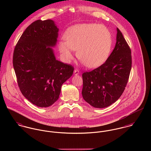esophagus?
I'll return each instance as SVG.
<instances>
[{
    "mask_svg": "<svg viewBox=\"0 0 151 151\" xmlns=\"http://www.w3.org/2000/svg\"><path fill=\"white\" fill-rule=\"evenodd\" d=\"M79 71H78V70H77V69H75L74 70V75H78V74H79Z\"/></svg>",
    "mask_w": 151,
    "mask_h": 151,
    "instance_id": "1",
    "label": "esophagus"
}]
</instances>
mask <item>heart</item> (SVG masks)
<instances>
[{"mask_svg":"<svg viewBox=\"0 0 151 151\" xmlns=\"http://www.w3.org/2000/svg\"><path fill=\"white\" fill-rule=\"evenodd\" d=\"M65 41L59 43V50L65 61H70L75 50L86 66L96 68L108 58L112 45V38L108 28L102 24H81L69 28Z\"/></svg>","mask_w":151,"mask_h":151,"instance_id":"heart-1","label":"heart"}]
</instances>
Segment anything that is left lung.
<instances>
[{"label":"left lung","instance_id":"left-lung-1","mask_svg":"<svg viewBox=\"0 0 151 151\" xmlns=\"http://www.w3.org/2000/svg\"><path fill=\"white\" fill-rule=\"evenodd\" d=\"M131 49L117 28L115 47L106 61L83 74L84 99L92 106L106 108L114 103L126 86L131 69Z\"/></svg>","mask_w":151,"mask_h":151}]
</instances>
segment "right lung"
<instances>
[{
  "mask_svg": "<svg viewBox=\"0 0 151 151\" xmlns=\"http://www.w3.org/2000/svg\"><path fill=\"white\" fill-rule=\"evenodd\" d=\"M59 28L52 20H38L29 25L17 43L13 64L22 94L32 104L49 107L58 99L62 84L74 68L56 60Z\"/></svg>",
  "mask_w": 151,
  "mask_h": 151,
  "instance_id": "right-lung-1",
  "label": "right lung"
}]
</instances>
